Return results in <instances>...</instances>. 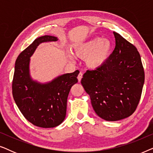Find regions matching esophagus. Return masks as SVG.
I'll return each mask as SVG.
<instances>
[{
  "label": "esophagus",
  "mask_w": 153,
  "mask_h": 153,
  "mask_svg": "<svg viewBox=\"0 0 153 153\" xmlns=\"http://www.w3.org/2000/svg\"><path fill=\"white\" fill-rule=\"evenodd\" d=\"M82 77H83V73L82 72H79V74L78 75V77H77V78H78L79 82H80L81 79H82Z\"/></svg>",
  "instance_id": "34e87169"
}]
</instances>
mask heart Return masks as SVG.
Instances as JSON below:
<instances>
[{"mask_svg":"<svg viewBox=\"0 0 153 153\" xmlns=\"http://www.w3.org/2000/svg\"><path fill=\"white\" fill-rule=\"evenodd\" d=\"M112 49V43L108 39L96 37L74 47V52L78 57L85 59L87 66L91 69L101 68L107 61ZM73 60V56L69 55Z\"/></svg>","mask_w":153,"mask_h":153,"instance_id":"obj_1","label":"heart"}]
</instances>
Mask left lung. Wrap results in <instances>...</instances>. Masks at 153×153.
Returning <instances> with one entry per match:
<instances>
[{
    "mask_svg": "<svg viewBox=\"0 0 153 153\" xmlns=\"http://www.w3.org/2000/svg\"><path fill=\"white\" fill-rule=\"evenodd\" d=\"M116 47L105 64L87 70L81 83L96 114L107 121L130 116L141 98L145 74L141 56L132 44L114 32Z\"/></svg>",
    "mask_w": 153,
    "mask_h": 153,
    "instance_id": "8db88e82",
    "label": "left lung"
}]
</instances>
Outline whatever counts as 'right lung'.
<instances>
[{
    "instance_id": "1",
    "label": "right lung",
    "mask_w": 153,
    "mask_h": 153,
    "mask_svg": "<svg viewBox=\"0 0 153 153\" xmlns=\"http://www.w3.org/2000/svg\"><path fill=\"white\" fill-rule=\"evenodd\" d=\"M57 40V37L51 35L35 39L19 55L14 67L12 95L15 103L26 120L43 128L55 127L62 123L66 116L69 93L78 82V70L45 83L31 78L30 60L35 49L39 44Z\"/></svg>"
}]
</instances>
